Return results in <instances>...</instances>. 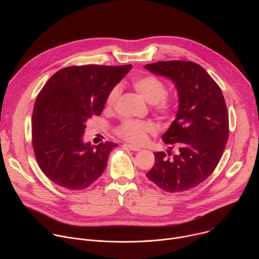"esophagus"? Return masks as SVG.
Here are the masks:
<instances>
[{"label":"esophagus","mask_w":259,"mask_h":259,"mask_svg":"<svg viewBox=\"0 0 259 259\" xmlns=\"http://www.w3.org/2000/svg\"><path fill=\"white\" fill-rule=\"evenodd\" d=\"M123 146H124V147H127V149H129V150H131V151H133V152H138V151H140L139 147H137V146H135V145H132V144H129V143H124Z\"/></svg>","instance_id":"obj_1"}]
</instances>
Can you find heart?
Instances as JSON below:
<instances>
[{
	"label": "heart",
	"instance_id": "b5f03b06",
	"mask_svg": "<svg viewBox=\"0 0 259 259\" xmlns=\"http://www.w3.org/2000/svg\"><path fill=\"white\" fill-rule=\"evenodd\" d=\"M135 91L146 101L153 105L156 112L163 116H171L174 109V102L165 97L167 92L165 84L156 77L145 76L138 78L132 83ZM120 95L119 87H114L109 91L106 98L107 107H113ZM155 127L150 122H138L134 120H125L116 130L117 134L132 143H142L146 140L147 134L153 133Z\"/></svg>",
	"mask_w": 259,
	"mask_h": 259
}]
</instances>
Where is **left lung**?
Masks as SVG:
<instances>
[{"label":"left lung","mask_w":259,"mask_h":259,"mask_svg":"<svg viewBox=\"0 0 259 259\" xmlns=\"http://www.w3.org/2000/svg\"><path fill=\"white\" fill-rule=\"evenodd\" d=\"M144 67L170 79L178 93L176 118L162 136L170 151L155 153V165L146 176L165 192L189 191L214 171L227 145L229 115L223 92L192 61H159ZM173 147L178 154L172 156Z\"/></svg>","instance_id":"1"}]
</instances>
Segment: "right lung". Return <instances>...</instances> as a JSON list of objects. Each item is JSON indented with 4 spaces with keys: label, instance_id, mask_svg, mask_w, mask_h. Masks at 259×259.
Returning a JSON list of instances; mask_svg holds the SVG:
<instances>
[{
    "label": "right lung",
    "instance_id": "add662e5",
    "mask_svg": "<svg viewBox=\"0 0 259 259\" xmlns=\"http://www.w3.org/2000/svg\"><path fill=\"white\" fill-rule=\"evenodd\" d=\"M132 68L82 65L64 67L48 80L35 99L32 146L43 173L57 186L87 189L103 173L117 143H84L86 122L101 115L107 95Z\"/></svg>",
    "mask_w": 259,
    "mask_h": 259
}]
</instances>
